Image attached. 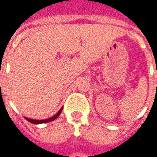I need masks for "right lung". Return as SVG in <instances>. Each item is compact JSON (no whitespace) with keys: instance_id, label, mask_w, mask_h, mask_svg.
<instances>
[{"instance_id":"1","label":"right lung","mask_w":157,"mask_h":157,"mask_svg":"<svg viewBox=\"0 0 157 157\" xmlns=\"http://www.w3.org/2000/svg\"><path fill=\"white\" fill-rule=\"evenodd\" d=\"M62 110H63V107L60 109V111H59L56 114L55 116L52 117H50L48 119H45V120H34V119H29V118H27V117H25L26 120H28L29 123H34V124H39V123H48V122H52L53 120H55L56 118H57L58 116L61 114V112H62Z\"/></svg>"}]
</instances>
